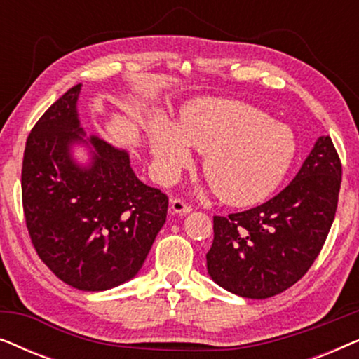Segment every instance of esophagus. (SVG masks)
<instances>
[{
  "instance_id": "obj_1",
  "label": "esophagus",
  "mask_w": 359,
  "mask_h": 359,
  "mask_svg": "<svg viewBox=\"0 0 359 359\" xmlns=\"http://www.w3.org/2000/svg\"><path fill=\"white\" fill-rule=\"evenodd\" d=\"M191 210H193V208H191V205L186 203V201H183V199H173V201H171V212H173V214L183 215V214L191 212Z\"/></svg>"
}]
</instances>
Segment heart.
Returning <instances> with one entry per match:
<instances>
[{
    "label": "heart",
    "mask_w": 359,
    "mask_h": 359,
    "mask_svg": "<svg viewBox=\"0 0 359 359\" xmlns=\"http://www.w3.org/2000/svg\"><path fill=\"white\" fill-rule=\"evenodd\" d=\"M150 145L158 175L173 181L193 163L189 147L204 154L203 173L225 204L262 203L281 184L296 156L287 126L242 101L208 97L181 112L178 127L155 119Z\"/></svg>",
    "instance_id": "1"
}]
</instances>
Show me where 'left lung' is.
Returning a JSON list of instances; mask_svg holds the SVG:
<instances>
[{
	"label": "left lung",
	"mask_w": 359,
	"mask_h": 359,
	"mask_svg": "<svg viewBox=\"0 0 359 359\" xmlns=\"http://www.w3.org/2000/svg\"><path fill=\"white\" fill-rule=\"evenodd\" d=\"M340 183V156L330 137H320L281 193L243 212L214 215V242L205 255L210 278L248 299L294 286L325 243Z\"/></svg>",
	"instance_id": "8db88e82"
}]
</instances>
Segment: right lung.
Returning <instances> with one entry per match:
<instances>
[{
    "mask_svg": "<svg viewBox=\"0 0 359 359\" xmlns=\"http://www.w3.org/2000/svg\"><path fill=\"white\" fill-rule=\"evenodd\" d=\"M68 90L32 127L24 150L21 189L29 237L39 258L68 286L106 291L139 273L163 227L168 196L130 168L129 155L91 137L93 161L80 166L70 147L80 135Z\"/></svg>",
    "mask_w": 359,
    "mask_h": 359,
    "instance_id": "add662e5",
    "label": "right lung"
}]
</instances>
